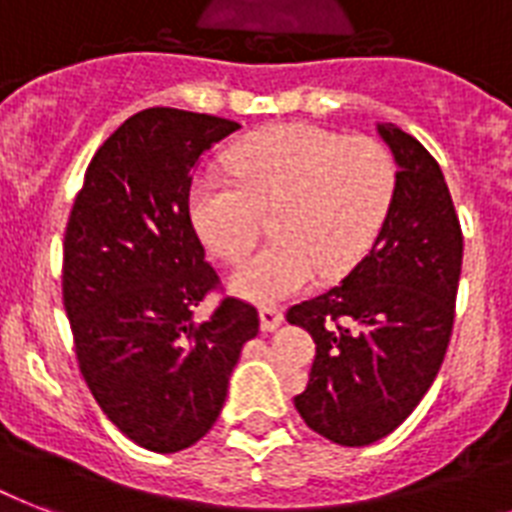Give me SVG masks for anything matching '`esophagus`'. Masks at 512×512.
<instances>
[{"label": "esophagus", "instance_id": "34e87169", "mask_svg": "<svg viewBox=\"0 0 512 512\" xmlns=\"http://www.w3.org/2000/svg\"><path fill=\"white\" fill-rule=\"evenodd\" d=\"M281 321H284V313H281V308H276V305H263V308H260V324H263L265 332L279 329Z\"/></svg>", "mask_w": 512, "mask_h": 512}]
</instances>
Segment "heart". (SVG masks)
<instances>
[{
  "label": "heart",
  "instance_id": "b5f03b06",
  "mask_svg": "<svg viewBox=\"0 0 512 512\" xmlns=\"http://www.w3.org/2000/svg\"><path fill=\"white\" fill-rule=\"evenodd\" d=\"M225 175H199L188 209L212 255L236 263L255 247L263 215L273 241L233 271L236 295L276 303L356 268L388 220L398 164L385 143L313 124H279L225 154Z\"/></svg>",
  "mask_w": 512,
  "mask_h": 512
}]
</instances>
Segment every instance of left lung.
I'll return each mask as SVG.
<instances>
[{"instance_id":"8db88e82","label":"left lung","mask_w":512,"mask_h":512,"mask_svg":"<svg viewBox=\"0 0 512 512\" xmlns=\"http://www.w3.org/2000/svg\"><path fill=\"white\" fill-rule=\"evenodd\" d=\"M377 130L398 164L388 220L342 284L287 311L316 342L295 409L340 446L374 444L414 412L449 348L460 287L462 228L444 172L409 132Z\"/></svg>"}]
</instances>
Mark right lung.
<instances>
[{
	"label": "right lung",
	"mask_w": 512,
	"mask_h": 512,
	"mask_svg": "<svg viewBox=\"0 0 512 512\" xmlns=\"http://www.w3.org/2000/svg\"><path fill=\"white\" fill-rule=\"evenodd\" d=\"M239 130L223 116L146 108L92 156L63 239V305L87 388L148 452L188 449L215 425L255 305L223 297L193 311L220 276L191 223L196 164Z\"/></svg>",
	"instance_id": "1"
}]
</instances>
